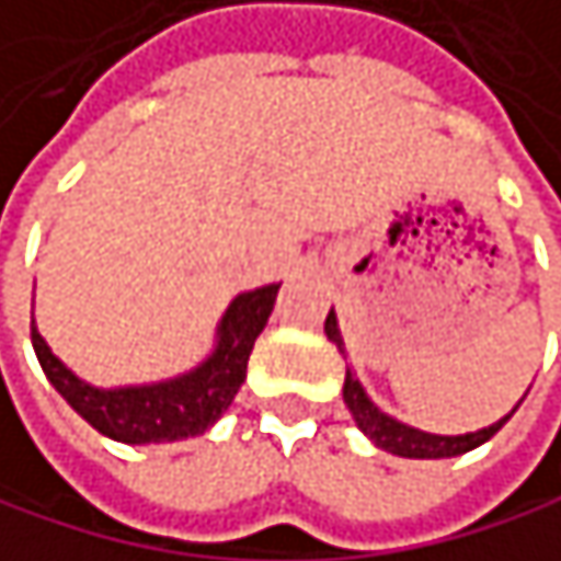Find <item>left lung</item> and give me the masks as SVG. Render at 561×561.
Returning a JSON list of instances; mask_svg holds the SVG:
<instances>
[{
    "label": "left lung",
    "instance_id": "obj_1",
    "mask_svg": "<svg viewBox=\"0 0 561 561\" xmlns=\"http://www.w3.org/2000/svg\"><path fill=\"white\" fill-rule=\"evenodd\" d=\"M325 335H329V342L345 355V339H342V329H339V316H335V309L329 312V319H325ZM342 398H345V404H348V411H352V417H355V424H358V431L375 444V447H381V450H388V454H398V457H408V460H444V457H460V454H467V450H477L480 444H486L513 414H516V408L523 404V398L516 401V408L506 414V417H500L496 424H490V427H480V431H470V434H431V431H421V427H411V424H404V421H398V417H391V414H385L371 398H368V391H365V385L358 381V375L348 368L345 371V388H342Z\"/></svg>",
    "mask_w": 561,
    "mask_h": 561
}]
</instances>
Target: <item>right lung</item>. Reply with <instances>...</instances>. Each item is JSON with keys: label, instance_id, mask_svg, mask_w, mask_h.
Masks as SVG:
<instances>
[{"label": "right lung", "instance_id": "right-lung-1", "mask_svg": "<svg viewBox=\"0 0 561 561\" xmlns=\"http://www.w3.org/2000/svg\"><path fill=\"white\" fill-rule=\"evenodd\" d=\"M278 283L239 293L219 325L209 355L183 375L144 385L98 388L78 378L42 339L32 319V345L51 388L104 437L117 444H170L209 431L245 381L249 352L275 306Z\"/></svg>", "mask_w": 561, "mask_h": 561}]
</instances>
